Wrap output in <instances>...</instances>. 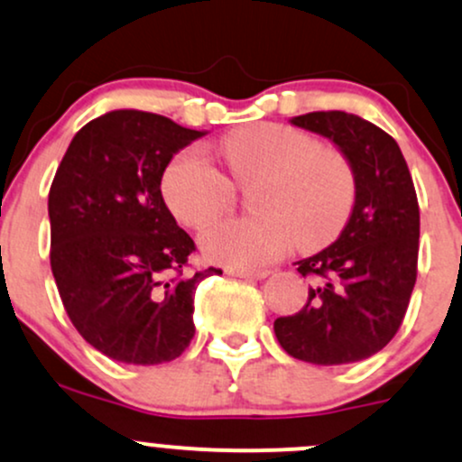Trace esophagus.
<instances>
[{
	"instance_id": "1",
	"label": "esophagus",
	"mask_w": 462,
	"mask_h": 462,
	"mask_svg": "<svg viewBox=\"0 0 462 462\" xmlns=\"http://www.w3.org/2000/svg\"><path fill=\"white\" fill-rule=\"evenodd\" d=\"M235 278H245V280H264L269 275L267 269H230L227 272Z\"/></svg>"
}]
</instances>
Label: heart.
<instances>
[{"label":"heart","instance_id":"obj_1","mask_svg":"<svg viewBox=\"0 0 462 462\" xmlns=\"http://www.w3.org/2000/svg\"><path fill=\"white\" fill-rule=\"evenodd\" d=\"M232 182L252 190L258 215L226 219L201 235L208 261L236 269L273 263L298 243L319 249L341 235L354 201L356 176L337 150L317 147L304 132L282 124H252L219 143ZM204 153H178L162 173V198L182 224L204 227L230 208L235 189Z\"/></svg>","mask_w":462,"mask_h":462}]
</instances>
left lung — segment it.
I'll use <instances>...</instances> for the list:
<instances>
[{
  "label": "left lung",
  "mask_w": 462,
  "mask_h": 462,
  "mask_svg": "<svg viewBox=\"0 0 462 462\" xmlns=\"http://www.w3.org/2000/svg\"><path fill=\"white\" fill-rule=\"evenodd\" d=\"M334 143L356 176V201L330 247L301 258L309 301L273 321L286 354L312 365H347L380 352L404 319L417 280L419 206L400 145L343 110L291 119Z\"/></svg>",
  "instance_id": "obj_1"
}]
</instances>
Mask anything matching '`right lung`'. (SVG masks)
I'll use <instances>...</instances> for the list:
<instances>
[{"label": "right lung", "mask_w": 462, "mask_h": 462, "mask_svg": "<svg viewBox=\"0 0 462 462\" xmlns=\"http://www.w3.org/2000/svg\"><path fill=\"white\" fill-rule=\"evenodd\" d=\"M208 132L162 115L110 110L69 143L51 182V273L84 341L128 365L178 358L195 334V243L162 199V173Z\"/></svg>", "instance_id": "obj_1"}]
</instances>
